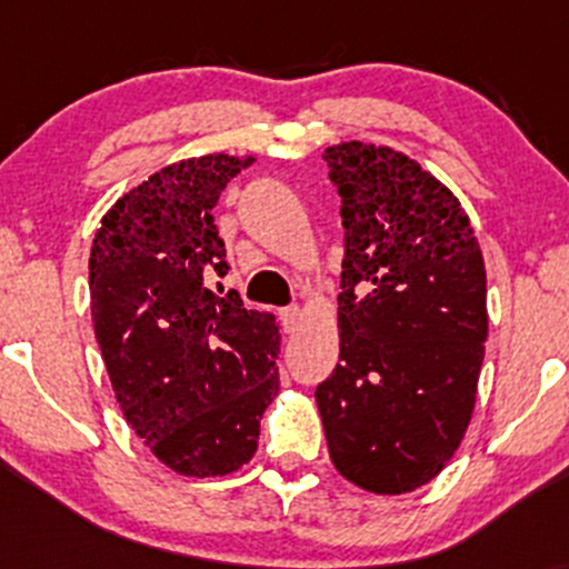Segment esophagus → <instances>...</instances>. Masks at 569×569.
<instances>
[{
	"instance_id": "obj_1",
	"label": "esophagus",
	"mask_w": 569,
	"mask_h": 569,
	"mask_svg": "<svg viewBox=\"0 0 569 569\" xmlns=\"http://www.w3.org/2000/svg\"><path fill=\"white\" fill-rule=\"evenodd\" d=\"M299 318H302V312H299L297 305H289L280 310V323H283L286 331H293L299 326Z\"/></svg>"
}]
</instances>
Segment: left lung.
<instances>
[{
    "label": "left lung",
    "instance_id": "1",
    "mask_svg": "<svg viewBox=\"0 0 569 569\" xmlns=\"http://www.w3.org/2000/svg\"><path fill=\"white\" fill-rule=\"evenodd\" d=\"M342 206L339 363L316 388L331 462L352 485H428L466 436L487 342V272L471 221L415 160L326 149Z\"/></svg>",
    "mask_w": 569,
    "mask_h": 569
}]
</instances>
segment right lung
I'll list each match as a JSON object with an SVG mask.
<instances>
[{"mask_svg": "<svg viewBox=\"0 0 569 569\" xmlns=\"http://www.w3.org/2000/svg\"><path fill=\"white\" fill-rule=\"evenodd\" d=\"M251 158L206 154L114 202L90 248L96 339L128 426L184 476H224L257 452L278 396L276 318L212 291L230 262L213 206Z\"/></svg>", "mask_w": 569, "mask_h": 569, "instance_id": "add662e5", "label": "right lung"}]
</instances>
